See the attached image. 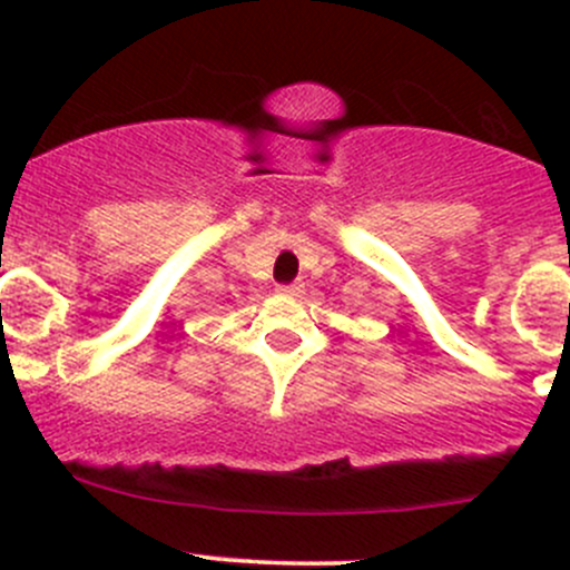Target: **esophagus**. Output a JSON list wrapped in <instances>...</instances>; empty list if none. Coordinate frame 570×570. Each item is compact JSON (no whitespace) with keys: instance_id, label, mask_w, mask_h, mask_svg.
I'll return each instance as SVG.
<instances>
[{"instance_id":"esophagus-1","label":"esophagus","mask_w":570,"mask_h":570,"mask_svg":"<svg viewBox=\"0 0 570 570\" xmlns=\"http://www.w3.org/2000/svg\"><path fill=\"white\" fill-rule=\"evenodd\" d=\"M281 292H284V295H292V297H301V295H306V284H303V281H295V284H289V286H281Z\"/></svg>"}]
</instances>
